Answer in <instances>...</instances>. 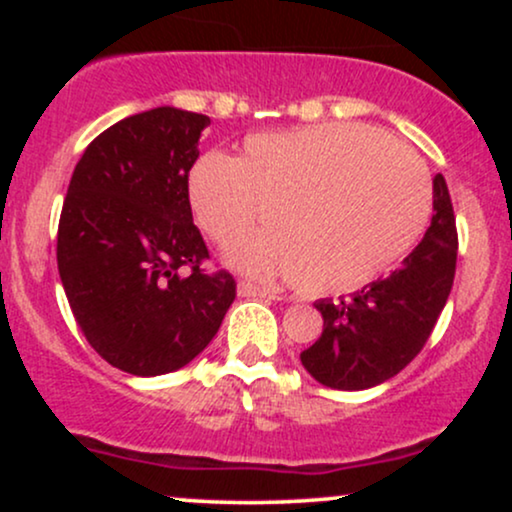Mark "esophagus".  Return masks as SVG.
I'll list each match as a JSON object with an SVG mask.
<instances>
[{
  "instance_id": "1",
  "label": "esophagus",
  "mask_w": 512,
  "mask_h": 512,
  "mask_svg": "<svg viewBox=\"0 0 512 512\" xmlns=\"http://www.w3.org/2000/svg\"><path fill=\"white\" fill-rule=\"evenodd\" d=\"M238 296H243V298H272V301H276V298H279V293H276L274 289H264V286L250 284V281H240Z\"/></svg>"
}]
</instances>
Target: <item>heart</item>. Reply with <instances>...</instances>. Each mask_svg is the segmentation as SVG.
I'll return each mask as SVG.
<instances>
[{
	"instance_id": "heart-1",
	"label": "heart",
	"mask_w": 512,
	"mask_h": 512,
	"mask_svg": "<svg viewBox=\"0 0 512 512\" xmlns=\"http://www.w3.org/2000/svg\"><path fill=\"white\" fill-rule=\"evenodd\" d=\"M190 204L219 248L238 245L264 209L272 231L240 245L231 262L322 296L361 289L414 248L431 219V180L387 134L334 122L255 134L236 161L202 156Z\"/></svg>"
}]
</instances>
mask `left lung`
<instances>
[{
    "label": "left lung",
    "mask_w": 512,
    "mask_h": 512,
    "mask_svg": "<svg viewBox=\"0 0 512 512\" xmlns=\"http://www.w3.org/2000/svg\"><path fill=\"white\" fill-rule=\"evenodd\" d=\"M455 264V214L438 173L431 226L402 267L351 298L315 303L325 325L320 339L301 354L305 370L332 390H368L395 378L431 337L448 303Z\"/></svg>",
    "instance_id": "1"
}]
</instances>
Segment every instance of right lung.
I'll return each instance as SVG.
<instances>
[{"mask_svg":"<svg viewBox=\"0 0 512 512\" xmlns=\"http://www.w3.org/2000/svg\"><path fill=\"white\" fill-rule=\"evenodd\" d=\"M209 117L163 108L125 117L86 146L69 180L57 269L88 344L125 373H173L207 349L236 279L204 272L187 178Z\"/></svg>","mask_w":512,"mask_h":512,"instance_id":"right-lung-1","label":"right lung"}]
</instances>
